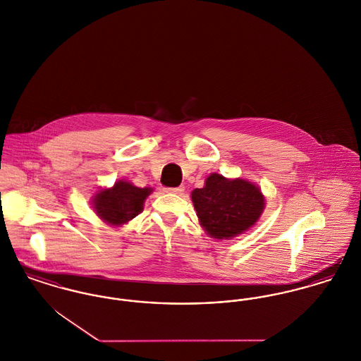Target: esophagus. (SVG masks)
<instances>
[{
	"label": "esophagus",
	"instance_id": "esophagus-1",
	"mask_svg": "<svg viewBox=\"0 0 361 361\" xmlns=\"http://www.w3.org/2000/svg\"><path fill=\"white\" fill-rule=\"evenodd\" d=\"M185 190V187L184 185H180V187H176V188H166L165 191L168 192V193H176V195H181L183 192Z\"/></svg>",
	"mask_w": 361,
	"mask_h": 361
}]
</instances>
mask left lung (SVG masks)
<instances>
[{"label":"left lung","instance_id":"left-lung-1","mask_svg":"<svg viewBox=\"0 0 361 361\" xmlns=\"http://www.w3.org/2000/svg\"><path fill=\"white\" fill-rule=\"evenodd\" d=\"M199 224L215 240H232L250 231L264 212L266 199L250 180L212 173L203 188L191 192Z\"/></svg>","mask_w":361,"mask_h":361}]
</instances>
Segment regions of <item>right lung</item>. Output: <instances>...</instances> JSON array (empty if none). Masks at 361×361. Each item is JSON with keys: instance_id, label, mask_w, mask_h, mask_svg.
<instances>
[{"instance_id": "1", "label": "right lung", "mask_w": 361, "mask_h": 361, "mask_svg": "<svg viewBox=\"0 0 361 361\" xmlns=\"http://www.w3.org/2000/svg\"><path fill=\"white\" fill-rule=\"evenodd\" d=\"M152 188H139L127 180H118L110 188H101L91 196L94 212L110 226H123L145 209Z\"/></svg>"}]
</instances>
